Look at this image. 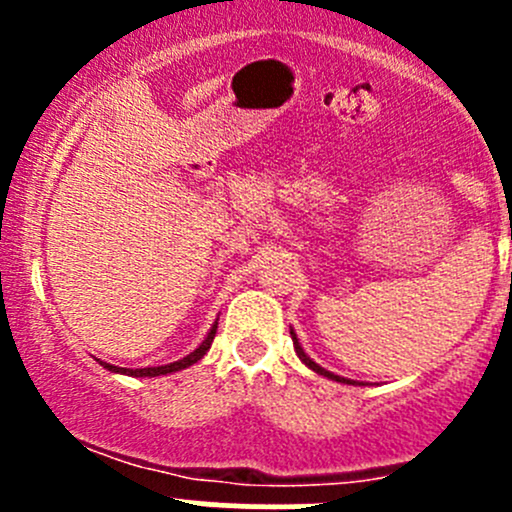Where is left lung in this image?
Masks as SVG:
<instances>
[{"label":"left lung","instance_id":"8db88e82","mask_svg":"<svg viewBox=\"0 0 512 512\" xmlns=\"http://www.w3.org/2000/svg\"><path fill=\"white\" fill-rule=\"evenodd\" d=\"M289 334H292V342H294V352H297V356L299 359L304 361V364L309 366V369L312 371H317V374H322V376H327V379H332V381H342V384H354V381H349V379H344V376H337V374H332V371H327V369H322V366L319 364H314L312 359H309L307 354H304V349L299 347V342H297V334L292 332V329H289Z\"/></svg>","mask_w":512,"mask_h":512}]
</instances>
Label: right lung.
Returning a JSON list of instances; mask_svg holds the SVG:
<instances>
[{
    "label": "right lung",
    "instance_id": "obj_1",
    "mask_svg": "<svg viewBox=\"0 0 512 512\" xmlns=\"http://www.w3.org/2000/svg\"><path fill=\"white\" fill-rule=\"evenodd\" d=\"M215 332H218V322L213 324V329L208 332V337H205V342L200 344L195 352H190L188 356H183L180 361H173V364H165V366H148V369H121V366H113V364H106V361H101L103 369L108 371H118V374H128V376H163V374H170V371H180V369H188V366H193L195 361L203 359L205 354H208L210 344H213L215 339Z\"/></svg>",
    "mask_w": 512,
    "mask_h": 512
}]
</instances>
